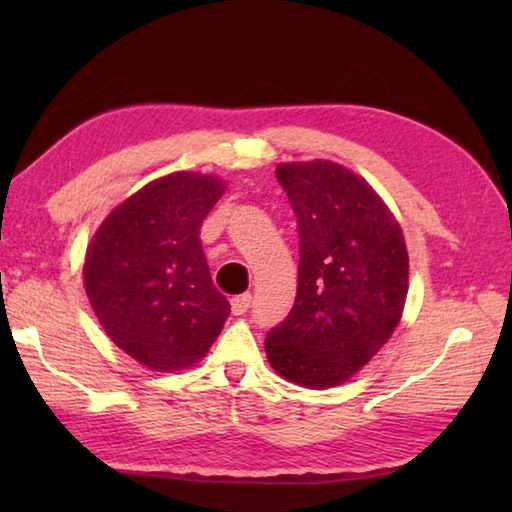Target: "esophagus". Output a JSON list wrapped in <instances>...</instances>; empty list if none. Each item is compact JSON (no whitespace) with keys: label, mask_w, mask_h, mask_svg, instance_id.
<instances>
[{"label":"esophagus","mask_w":512,"mask_h":512,"mask_svg":"<svg viewBox=\"0 0 512 512\" xmlns=\"http://www.w3.org/2000/svg\"><path fill=\"white\" fill-rule=\"evenodd\" d=\"M250 302H253V296H250V293H241V296H235L230 300L232 314H235V316L246 314V311L250 309Z\"/></svg>","instance_id":"esophagus-1"}]
</instances>
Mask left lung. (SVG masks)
<instances>
[{
	"label": "left lung",
	"mask_w": 512,
	"mask_h": 512,
	"mask_svg": "<svg viewBox=\"0 0 512 512\" xmlns=\"http://www.w3.org/2000/svg\"><path fill=\"white\" fill-rule=\"evenodd\" d=\"M275 176L298 219V293L266 336L273 370L298 386H339L395 332L409 291L400 223L366 180L329 160Z\"/></svg>",
	"instance_id": "8db88e82"
}]
</instances>
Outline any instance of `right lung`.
Here are the masks:
<instances>
[{
  "instance_id": "right-lung-1",
  "label": "right lung",
  "mask_w": 512,
  "mask_h": 512,
  "mask_svg": "<svg viewBox=\"0 0 512 512\" xmlns=\"http://www.w3.org/2000/svg\"><path fill=\"white\" fill-rule=\"evenodd\" d=\"M225 185L178 171L117 205L85 255V293L117 348L142 366H194L221 334L230 302L214 289L201 225Z\"/></svg>"
}]
</instances>
